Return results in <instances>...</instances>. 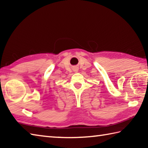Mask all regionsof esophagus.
<instances>
[{"mask_svg": "<svg viewBox=\"0 0 148 148\" xmlns=\"http://www.w3.org/2000/svg\"><path fill=\"white\" fill-rule=\"evenodd\" d=\"M72 69H73V71L74 72H78V71H79V69H78V67H77V66H75V67H74Z\"/></svg>", "mask_w": 148, "mask_h": 148, "instance_id": "esophagus-1", "label": "esophagus"}]
</instances>
